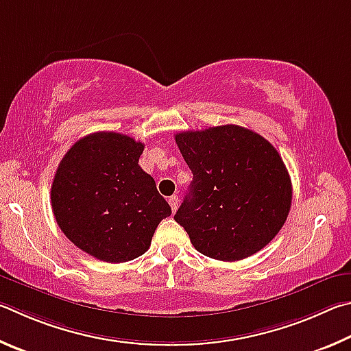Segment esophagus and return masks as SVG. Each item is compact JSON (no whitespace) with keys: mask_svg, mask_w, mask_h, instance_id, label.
Listing matches in <instances>:
<instances>
[{"mask_svg":"<svg viewBox=\"0 0 351 351\" xmlns=\"http://www.w3.org/2000/svg\"><path fill=\"white\" fill-rule=\"evenodd\" d=\"M168 204H169V206H171L172 213H176V210H177V205H179V195H177V194L171 195V197L168 199Z\"/></svg>","mask_w":351,"mask_h":351,"instance_id":"1","label":"esophagus"}]
</instances>
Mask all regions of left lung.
Returning a JSON list of instances; mask_svg holds the SVG:
<instances>
[{"label":"left lung","instance_id":"8db88e82","mask_svg":"<svg viewBox=\"0 0 351 351\" xmlns=\"http://www.w3.org/2000/svg\"><path fill=\"white\" fill-rule=\"evenodd\" d=\"M176 143L194 177L174 220L194 248L234 262L267 247L284 226L293 197L276 147L237 125L183 131Z\"/></svg>","mask_w":351,"mask_h":351}]
</instances>
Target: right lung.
I'll return each mask as SVG.
<instances>
[{
	"label": "right lung",
	"instance_id": "add662e5",
	"mask_svg": "<svg viewBox=\"0 0 351 351\" xmlns=\"http://www.w3.org/2000/svg\"><path fill=\"white\" fill-rule=\"evenodd\" d=\"M141 141L94 132L73 143L55 172L51 202L64 236L98 261H132L149 248L171 206L140 168Z\"/></svg>",
	"mask_w": 351,
	"mask_h": 351
}]
</instances>
